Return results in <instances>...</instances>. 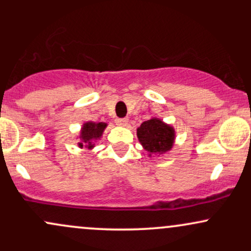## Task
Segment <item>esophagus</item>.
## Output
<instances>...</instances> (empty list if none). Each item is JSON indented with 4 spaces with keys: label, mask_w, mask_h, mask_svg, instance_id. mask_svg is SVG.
Wrapping results in <instances>:
<instances>
[{
    "label": "esophagus",
    "mask_w": 251,
    "mask_h": 251,
    "mask_svg": "<svg viewBox=\"0 0 251 251\" xmlns=\"http://www.w3.org/2000/svg\"><path fill=\"white\" fill-rule=\"evenodd\" d=\"M116 123L119 126H126L128 123V119L127 118H118V119H116Z\"/></svg>",
    "instance_id": "esophagus-1"
}]
</instances>
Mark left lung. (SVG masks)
Instances as JSON below:
<instances>
[{
	"label": "left lung",
	"instance_id": "obj_1",
	"mask_svg": "<svg viewBox=\"0 0 251 251\" xmlns=\"http://www.w3.org/2000/svg\"><path fill=\"white\" fill-rule=\"evenodd\" d=\"M137 137L149 157L163 155L171 151L176 140L174 126L164 123L157 117H152L137 128Z\"/></svg>",
	"mask_w": 251,
	"mask_h": 251
}]
</instances>
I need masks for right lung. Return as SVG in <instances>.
Listing matches in <instances>:
<instances>
[{"mask_svg":"<svg viewBox=\"0 0 251 251\" xmlns=\"http://www.w3.org/2000/svg\"><path fill=\"white\" fill-rule=\"evenodd\" d=\"M107 127L106 123H96V122H86L82 124V127L80 129V133L77 138L80 139V143H77V146L80 149L87 148L92 150L96 145L98 140L101 139L103 131Z\"/></svg>","mask_w":251,"mask_h":251,"instance_id":"obj_1","label":"right lung"}]
</instances>
